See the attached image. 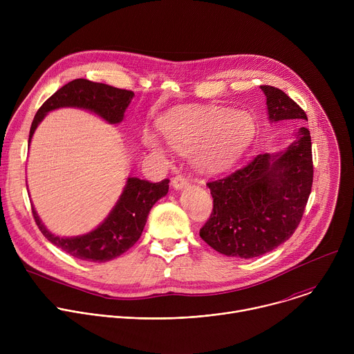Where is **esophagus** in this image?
<instances>
[{
	"mask_svg": "<svg viewBox=\"0 0 354 354\" xmlns=\"http://www.w3.org/2000/svg\"><path fill=\"white\" fill-rule=\"evenodd\" d=\"M172 185L175 189H183L186 187L189 183H187V179L183 176V175H176L172 178Z\"/></svg>",
	"mask_w": 354,
	"mask_h": 354,
	"instance_id": "obj_1",
	"label": "esophagus"
}]
</instances>
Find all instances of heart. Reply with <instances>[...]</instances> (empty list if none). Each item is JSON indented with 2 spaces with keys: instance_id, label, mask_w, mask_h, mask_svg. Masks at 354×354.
Masks as SVG:
<instances>
[{
  "instance_id": "heart-1",
  "label": "heart",
  "mask_w": 354,
  "mask_h": 354,
  "mask_svg": "<svg viewBox=\"0 0 354 354\" xmlns=\"http://www.w3.org/2000/svg\"><path fill=\"white\" fill-rule=\"evenodd\" d=\"M158 130L167 142L189 154L190 164L200 172H218L232 165L248 147L255 124L241 111L218 108H179L158 120ZM142 142L154 153L164 154L161 141L151 133Z\"/></svg>"
}]
</instances>
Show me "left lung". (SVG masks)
<instances>
[{"label": "left lung", "instance_id": "8db88e82", "mask_svg": "<svg viewBox=\"0 0 354 354\" xmlns=\"http://www.w3.org/2000/svg\"><path fill=\"white\" fill-rule=\"evenodd\" d=\"M269 119L295 120V140L279 156L259 154L207 186L213 212L200 236L227 257L250 259L273 250L297 230L313 187L314 164L306 112L281 89L261 85Z\"/></svg>", "mask_w": 354, "mask_h": 354}]
</instances>
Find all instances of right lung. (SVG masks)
<instances>
[{"label":"right lung","instance_id":"right-lung-1","mask_svg":"<svg viewBox=\"0 0 354 354\" xmlns=\"http://www.w3.org/2000/svg\"><path fill=\"white\" fill-rule=\"evenodd\" d=\"M133 95V91L106 84L92 82L84 78L74 80L56 91L39 108L30 126L29 142L37 124L50 111L63 106L84 108L102 116L109 123H119ZM168 183L169 179L153 183L138 178H129L123 194L108 218L96 230L81 236H56L44 228L33 207L32 214L41 234L71 257L86 262H108L124 254L138 241L151 207L168 193Z\"/></svg>","mask_w":354,"mask_h":354}]
</instances>
